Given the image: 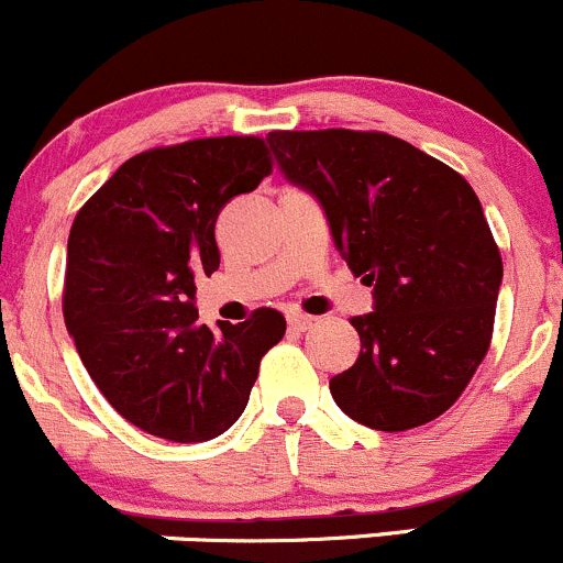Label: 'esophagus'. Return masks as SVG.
Here are the masks:
<instances>
[{
  "mask_svg": "<svg viewBox=\"0 0 563 563\" xmlns=\"http://www.w3.org/2000/svg\"><path fill=\"white\" fill-rule=\"evenodd\" d=\"M287 322L289 328H295V331H309V328L314 325V317L303 314V311H289Z\"/></svg>",
  "mask_w": 563,
  "mask_h": 563,
  "instance_id": "esophagus-1",
  "label": "esophagus"
}]
</instances>
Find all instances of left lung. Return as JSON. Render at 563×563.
Here are the masks:
<instances>
[{
    "label": "left lung",
    "instance_id": "1",
    "mask_svg": "<svg viewBox=\"0 0 563 563\" xmlns=\"http://www.w3.org/2000/svg\"><path fill=\"white\" fill-rule=\"evenodd\" d=\"M284 180L320 202L333 246L372 289L361 353L331 377L358 424L402 432L446 413L487 355L504 263L463 175L377 131H274Z\"/></svg>",
    "mask_w": 563,
    "mask_h": 563
}]
</instances>
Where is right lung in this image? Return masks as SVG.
<instances>
[{"instance_id":"right-lung-1","label":"right lung","mask_w":563,"mask_h":563,"mask_svg":"<svg viewBox=\"0 0 563 563\" xmlns=\"http://www.w3.org/2000/svg\"><path fill=\"white\" fill-rule=\"evenodd\" d=\"M268 175L257 136L147 150L70 227L65 325L111 408L150 435L202 443L230 430L287 331L276 309L208 328L194 306V276L219 268L221 208Z\"/></svg>"}]
</instances>
